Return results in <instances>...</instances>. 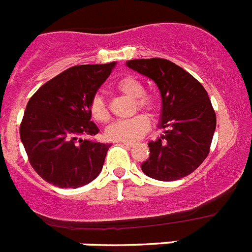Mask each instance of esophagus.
Here are the masks:
<instances>
[{"label":"esophagus","mask_w":252,"mask_h":252,"mask_svg":"<svg viewBox=\"0 0 252 252\" xmlns=\"http://www.w3.org/2000/svg\"><path fill=\"white\" fill-rule=\"evenodd\" d=\"M122 144H124L125 146H128V148H131V146H133L136 142H133V141H121Z\"/></svg>","instance_id":"obj_1"}]
</instances>
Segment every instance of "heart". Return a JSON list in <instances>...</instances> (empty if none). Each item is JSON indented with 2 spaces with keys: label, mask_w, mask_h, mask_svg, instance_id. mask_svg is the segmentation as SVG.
Segmentation results:
<instances>
[{
  "label": "heart",
  "mask_w": 252,
  "mask_h": 252,
  "mask_svg": "<svg viewBox=\"0 0 252 252\" xmlns=\"http://www.w3.org/2000/svg\"><path fill=\"white\" fill-rule=\"evenodd\" d=\"M115 88L126 97L135 98V104L140 110L154 112L158 108L157 99L153 95L144 93V86L135 77L126 75L120 78L115 83ZM90 112L92 119L97 122H107L110 120V112L103 101V97L95 94L91 101ZM150 127V121L145 115H136L132 119L116 121L106 128V136L115 141H133L145 135Z\"/></svg>",
  "instance_id": "obj_1"
}]
</instances>
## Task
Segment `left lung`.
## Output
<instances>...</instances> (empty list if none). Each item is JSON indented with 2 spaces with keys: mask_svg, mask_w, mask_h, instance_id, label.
<instances>
[{
  "mask_svg": "<svg viewBox=\"0 0 252 252\" xmlns=\"http://www.w3.org/2000/svg\"><path fill=\"white\" fill-rule=\"evenodd\" d=\"M126 65L155 82L161 95L159 127L164 135L148 144L141 164L148 177L161 182L182 179L206 159L216 130V113L199 82L170 60L133 59Z\"/></svg>",
  "mask_w": 252,
  "mask_h": 252,
  "instance_id": "left-lung-1",
  "label": "left lung"
}]
</instances>
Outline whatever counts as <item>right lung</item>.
Here are the masks:
<instances>
[{
	"mask_svg": "<svg viewBox=\"0 0 252 252\" xmlns=\"http://www.w3.org/2000/svg\"><path fill=\"white\" fill-rule=\"evenodd\" d=\"M116 63L66 69L35 92L26 106L20 137L31 166L59 188H79L98 177L111 144L94 136L90 106Z\"/></svg>",
	"mask_w": 252,
	"mask_h": 252,
	"instance_id": "add662e5",
	"label": "right lung"
}]
</instances>
